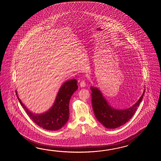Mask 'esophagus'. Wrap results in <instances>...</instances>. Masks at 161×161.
<instances>
[{"label": "esophagus", "mask_w": 161, "mask_h": 161, "mask_svg": "<svg viewBox=\"0 0 161 161\" xmlns=\"http://www.w3.org/2000/svg\"><path fill=\"white\" fill-rule=\"evenodd\" d=\"M80 86L81 87H85L86 86V82L85 80H82V81L80 82Z\"/></svg>", "instance_id": "esophagus-1"}]
</instances>
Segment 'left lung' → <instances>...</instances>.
<instances>
[{"label": "left lung", "mask_w": 161, "mask_h": 161, "mask_svg": "<svg viewBox=\"0 0 161 161\" xmlns=\"http://www.w3.org/2000/svg\"><path fill=\"white\" fill-rule=\"evenodd\" d=\"M92 109L97 119L107 128L114 129L128 122L134 116L144 94L140 97L135 104L126 109H116L110 106L99 89L92 86Z\"/></svg>", "instance_id": "left-lung-1"}]
</instances>
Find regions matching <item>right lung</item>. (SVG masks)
Here are the masks:
<instances>
[{
  "label": "right lung",
  "instance_id": "obj_1",
  "mask_svg": "<svg viewBox=\"0 0 161 161\" xmlns=\"http://www.w3.org/2000/svg\"><path fill=\"white\" fill-rule=\"evenodd\" d=\"M78 88L76 79L66 81L59 89L53 105L47 112L40 114L27 109L19 98L17 91L16 94L21 106L34 123L47 130H56L62 128L69 120V100Z\"/></svg>",
  "mask_w": 161,
  "mask_h": 161
}]
</instances>
